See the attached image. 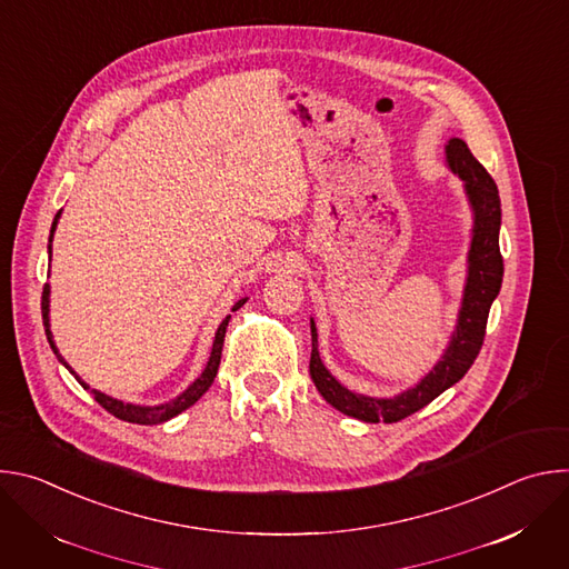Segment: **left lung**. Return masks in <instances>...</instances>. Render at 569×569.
I'll return each instance as SVG.
<instances>
[{"label": "left lung", "instance_id": "obj_1", "mask_svg": "<svg viewBox=\"0 0 569 569\" xmlns=\"http://www.w3.org/2000/svg\"><path fill=\"white\" fill-rule=\"evenodd\" d=\"M446 161L455 176L461 178L468 204L472 209V238L468 250V274L463 286V299L457 317V327L443 351L441 360L432 367V371L421 378L415 387L400 391L393 398H371L365 393H356L340 385L336 376L323 367L317 351V329L310 319V378L323 400L331 402L336 410L347 417L360 419L365 423H396L426 408L439 393L459 382L470 365L475 362L483 336L486 319H489L491 303L496 301L502 288L505 261L500 254V193L493 178L472 157L463 139L452 137L446 143Z\"/></svg>", "mask_w": 569, "mask_h": 569}]
</instances>
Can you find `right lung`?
I'll return each instance as SVG.
<instances>
[{
  "mask_svg": "<svg viewBox=\"0 0 569 569\" xmlns=\"http://www.w3.org/2000/svg\"><path fill=\"white\" fill-rule=\"evenodd\" d=\"M58 218H60V211L56 213V218H53V224H51V233H49V261H51V240H53V231H56V224H58ZM49 283L44 286V290H42V321H44V333H47V340H49V345H51V349H53V353H56V358L69 369V373L83 385V389H90V385L88 382H83L80 380V376H76V371L64 362V358L58 353V349H56V342H53V336H51V329H49ZM248 299H238L236 303H233V308H231V312L233 310H238L242 303H246ZM229 317L231 315H227L224 319H222V323L218 327V331H216V338H213V347H211V356H209V362H207V367H204V371L180 393V396H176L173 400H169V402H161V405H134V402H123V400H117V398H112V396H108V393H103V391H99V389H90L92 393H94V400L101 405V408H106L110 415H114L117 419H121V421H128V423H139V426H157V423H164V421H169V419H173V417H178L180 412H184L187 408H191V405L211 387V382H213V378H216V373H218V365H220V356H222V345H224V333H227V323H229Z\"/></svg>",
  "mask_w": 569,
  "mask_h": 569,
  "instance_id": "add662e5",
  "label": "right lung"
}]
</instances>
